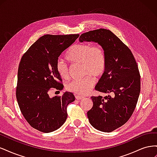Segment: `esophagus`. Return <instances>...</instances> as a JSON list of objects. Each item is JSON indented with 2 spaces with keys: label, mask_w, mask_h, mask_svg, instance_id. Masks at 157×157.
<instances>
[{
  "label": "esophagus",
  "mask_w": 157,
  "mask_h": 157,
  "mask_svg": "<svg viewBox=\"0 0 157 157\" xmlns=\"http://www.w3.org/2000/svg\"><path fill=\"white\" fill-rule=\"evenodd\" d=\"M75 98L78 99V100H80V99H82L84 98V97L81 96H79V95H77V96H75Z\"/></svg>",
  "instance_id": "obj_1"
}]
</instances>
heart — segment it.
<instances>
[{"label":"heart","instance_id":"obj_1","mask_svg":"<svg viewBox=\"0 0 157 157\" xmlns=\"http://www.w3.org/2000/svg\"><path fill=\"white\" fill-rule=\"evenodd\" d=\"M66 58L71 63H82L84 75H92L99 77L101 76L106 67L105 52L101 46L90 44H77L71 46L66 53ZM56 71L60 77L69 78V67L62 60L56 63ZM95 83L92 77H87L81 80H75L67 85L69 91L80 95H85L91 90Z\"/></svg>","mask_w":157,"mask_h":157}]
</instances>
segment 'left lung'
<instances>
[{
  "label": "left lung",
  "mask_w": 157,
  "mask_h": 157,
  "mask_svg": "<svg viewBox=\"0 0 157 157\" xmlns=\"http://www.w3.org/2000/svg\"><path fill=\"white\" fill-rule=\"evenodd\" d=\"M79 42L98 43L105 52V69L95 90L110 95L92 96L93 107L87 116L98 130L113 132L129 120L136 106L140 93L138 67L130 50L111 31L86 32Z\"/></svg>",
  "instance_id": "8db88e82"
}]
</instances>
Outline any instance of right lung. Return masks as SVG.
<instances>
[{
	"instance_id": "right-lung-1",
	"label": "right lung",
	"mask_w": 157,
	"mask_h": 157,
	"mask_svg": "<svg viewBox=\"0 0 157 157\" xmlns=\"http://www.w3.org/2000/svg\"><path fill=\"white\" fill-rule=\"evenodd\" d=\"M79 35H50L39 38L23 54L19 65L16 98L22 115L35 129L44 133L58 130L67 117V106L75 101L73 93L50 97L51 89L63 85L56 71L59 56Z\"/></svg>"
}]
</instances>
